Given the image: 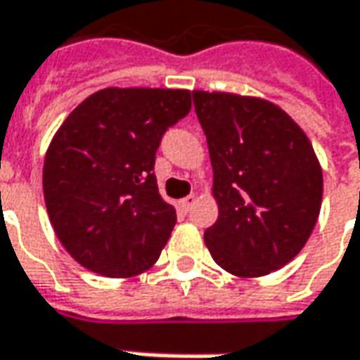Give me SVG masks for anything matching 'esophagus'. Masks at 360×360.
Wrapping results in <instances>:
<instances>
[{
  "label": "esophagus",
  "mask_w": 360,
  "mask_h": 360,
  "mask_svg": "<svg viewBox=\"0 0 360 360\" xmlns=\"http://www.w3.org/2000/svg\"><path fill=\"white\" fill-rule=\"evenodd\" d=\"M194 200H196V198H194V196H192V194H190V196L182 198V200L178 202V204H180V208L184 210V212H188V210L192 208V204H194Z\"/></svg>",
  "instance_id": "esophagus-1"
}]
</instances>
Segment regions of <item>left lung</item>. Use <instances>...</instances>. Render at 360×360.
I'll return each instance as SVG.
<instances>
[{
  "label": "left lung",
  "mask_w": 360,
  "mask_h": 360,
  "mask_svg": "<svg viewBox=\"0 0 360 360\" xmlns=\"http://www.w3.org/2000/svg\"><path fill=\"white\" fill-rule=\"evenodd\" d=\"M192 98L214 168L218 219L204 231L214 262L240 277L281 269L319 218L323 174L309 139L262 98L204 91Z\"/></svg>",
  "instance_id": "obj_1"
}]
</instances>
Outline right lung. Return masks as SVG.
<instances>
[{"mask_svg": "<svg viewBox=\"0 0 360 360\" xmlns=\"http://www.w3.org/2000/svg\"><path fill=\"white\" fill-rule=\"evenodd\" d=\"M190 108V91L103 89L67 117L45 156L43 194L75 262L107 277L156 264L176 224L158 194L156 150Z\"/></svg>", "mask_w": 360, "mask_h": 360, "instance_id": "add662e5", "label": "right lung"}]
</instances>
